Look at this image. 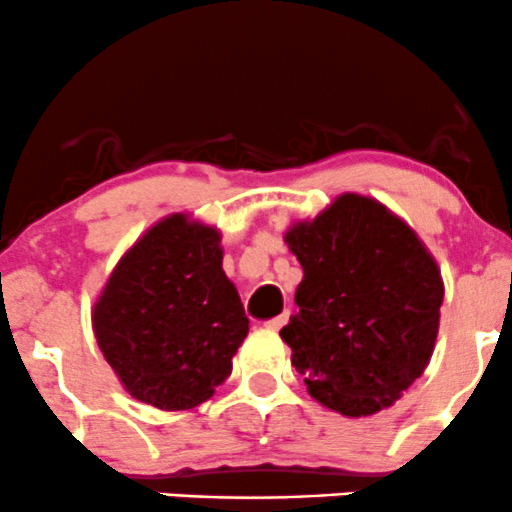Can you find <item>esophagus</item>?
<instances>
[{
	"instance_id": "1",
	"label": "esophagus",
	"mask_w": 512,
	"mask_h": 512,
	"mask_svg": "<svg viewBox=\"0 0 512 512\" xmlns=\"http://www.w3.org/2000/svg\"><path fill=\"white\" fill-rule=\"evenodd\" d=\"M286 320H289V311H284L282 316H277V318H272V320H267V328L269 330H282L284 325H286Z\"/></svg>"
}]
</instances>
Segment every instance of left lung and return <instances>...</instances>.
Wrapping results in <instances>:
<instances>
[{"instance_id": "obj_1", "label": "left lung", "mask_w": 512, "mask_h": 512, "mask_svg": "<svg viewBox=\"0 0 512 512\" xmlns=\"http://www.w3.org/2000/svg\"><path fill=\"white\" fill-rule=\"evenodd\" d=\"M301 262L299 313L282 328L308 393L342 415H372L428 367L445 299L418 235L379 201L342 194L284 235Z\"/></svg>"}]
</instances>
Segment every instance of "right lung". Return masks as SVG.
<instances>
[{
  "instance_id": "right-lung-1",
  "label": "right lung",
  "mask_w": 512,
  "mask_h": 512,
  "mask_svg": "<svg viewBox=\"0 0 512 512\" xmlns=\"http://www.w3.org/2000/svg\"><path fill=\"white\" fill-rule=\"evenodd\" d=\"M221 262V233L184 213L121 257L94 306V335L133 398L187 411L230 376L247 318Z\"/></svg>"
}]
</instances>
